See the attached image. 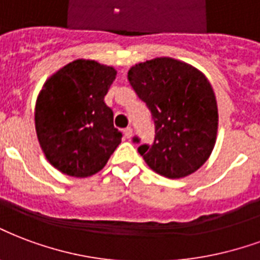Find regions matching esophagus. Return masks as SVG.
Segmentation results:
<instances>
[{
    "mask_svg": "<svg viewBox=\"0 0 260 260\" xmlns=\"http://www.w3.org/2000/svg\"><path fill=\"white\" fill-rule=\"evenodd\" d=\"M124 135H125V138H128V139H129L131 136H132V128H131V126H126V128H125Z\"/></svg>",
    "mask_w": 260,
    "mask_h": 260,
    "instance_id": "esophagus-1",
    "label": "esophagus"
}]
</instances>
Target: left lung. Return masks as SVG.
I'll return each instance as SVG.
<instances>
[{
    "label": "left lung",
    "mask_w": 260,
    "mask_h": 260,
    "mask_svg": "<svg viewBox=\"0 0 260 260\" xmlns=\"http://www.w3.org/2000/svg\"><path fill=\"white\" fill-rule=\"evenodd\" d=\"M128 80L154 121V142L138 147L146 164L169 179L203 167L218 134V106L207 77L184 61L155 57L131 67Z\"/></svg>",
    "instance_id": "8db88e82"
}]
</instances>
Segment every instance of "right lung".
Returning a JSON list of instances; mask_svg holds the SVG:
<instances>
[{"mask_svg": "<svg viewBox=\"0 0 260 260\" xmlns=\"http://www.w3.org/2000/svg\"><path fill=\"white\" fill-rule=\"evenodd\" d=\"M117 71L78 59L42 86L36 105V131L47 159L61 174L86 178L99 172L121 143L105 96Z\"/></svg>", "mask_w": 260, "mask_h": 260, "instance_id": "right-lung-1", "label": "right lung"}]
</instances>
